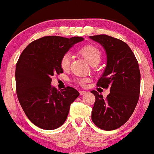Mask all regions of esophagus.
<instances>
[{
	"mask_svg": "<svg viewBox=\"0 0 154 154\" xmlns=\"http://www.w3.org/2000/svg\"><path fill=\"white\" fill-rule=\"evenodd\" d=\"M79 92H80L81 95H85V94L87 93V92H86V91H84V90H80V91H79Z\"/></svg>",
	"mask_w": 154,
	"mask_h": 154,
	"instance_id": "1",
	"label": "esophagus"
}]
</instances>
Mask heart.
I'll return each instance as SVG.
<instances>
[{
  "instance_id": "heart-1",
  "label": "heart",
  "mask_w": 154,
  "mask_h": 154,
  "mask_svg": "<svg viewBox=\"0 0 154 154\" xmlns=\"http://www.w3.org/2000/svg\"><path fill=\"white\" fill-rule=\"evenodd\" d=\"M79 54L91 65L97 64L101 60V51L97 47L93 45H85L79 50ZM70 64V57L69 54H64L60 60V66L62 70H67L69 69ZM88 79H78L76 82L79 84H83L88 82Z\"/></svg>"
}]
</instances>
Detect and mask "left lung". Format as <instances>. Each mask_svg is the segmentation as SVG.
I'll list each match as a JSON object with an SVG mask.
<instances>
[{
  "mask_svg": "<svg viewBox=\"0 0 154 154\" xmlns=\"http://www.w3.org/2000/svg\"><path fill=\"white\" fill-rule=\"evenodd\" d=\"M106 51V65L97 86L110 88L103 99L97 91L92 111V120L105 131L117 129L125 124L135 109L140 96V72L134 54L122 40L101 34L90 37Z\"/></svg>",
  "mask_w": 154,
  "mask_h": 154,
  "instance_id": "8db88e82",
  "label": "left lung"
}]
</instances>
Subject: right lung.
I'll return each instance as SVG.
<instances>
[{"mask_svg":"<svg viewBox=\"0 0 154 154\" xmlns=\"http://www.w3.org/2000/svg\"><path fill=\"white\" fill-rule=\"evenodd\" d=\"M83 37L70 39L48 36L31 42L16 64V90L20 103L28 118L39 128L53 130L65 122L70 104L79 92L67 87L58 91L51 86V77L62 73L60 60Z\"/></svg>","mask_w":154,"mask_h":154,"instance_id":"add662e5","label":"right lung"}]
</instances>
